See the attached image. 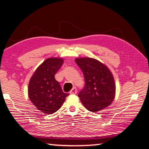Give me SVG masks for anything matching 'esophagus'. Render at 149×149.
Listing matches in <instances>:
<instances>
[{"label":"esophagus","instance_id":"obj_1","mask_svg":"<svg viewBox=\"0 0 149 149\" xmlns=\"http://www.w3.org/2000/svg\"><path fill=\"white\" fill-rule=\"evenodd\" d=\"M69 93L71 95H75L77 93V89H76V87H73L72 89L71 90V91H70Z\"/></svg>","mask_w":149,"mask_h":149}]
</instances>
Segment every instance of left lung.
Returning <instances> with one entry per match:
<instances>
[{
  "label": "left lung",
  "instance_id": "left-lung-1",
  "mask_svg": "<svg viewBox=\"0 0 149 149\" xmlns=\"http://www.w3.org/2000/svg\"><path fill=\"white\" fill-rule=\"evenodd\" d=\"M76 62L85 78L84 88L78 93L84 107L93 112L108 107L114 98L116 88L108 68L92 58H78Z\"/></svg>",
  "mask_w": 149,
  "mask_h": 149
}]
</instances>
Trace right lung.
I'll return each mask as SVG.
<instances>
[{
    "instance_id": "1",
    "label": "right lung",
    "mask_w": 149,
    "mask_h": 149,
    "mask_svg": "<svg viewBox=\"0 0 149 149\" xmlns=\"http://www.w3.org/2000/svg\"><path fill=\"white\" fill-rule=\"evenodd\" d=\"M63 63L61 58H47L37 68L29 81V100L43 113L56 112L68 95V93L63 92L59 83L54 78Z\"/></svg>"
}]
</instances>
